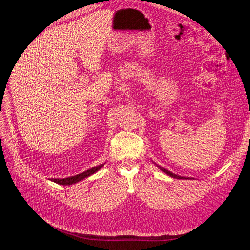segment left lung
<instances>
[{"label":"left lung","mask_w":250,"mask_h":250,"mask_svg":"<svg viewBox=\"0 0 250 250\" xmlns=\"http://www.w3.org/2000/svg\"><path fill=\"white\" fill-rule=\"evenodd\" d=\"M160 169H161V170L164 172V173H166L167 175H170L171 177H173V178H178V179H188L187 177H185V176H181V175H176V174H174V173H172L171 171H168V170H166V169H164L163 167H160L159 165H157ZM189 179V178H188Z\"/></svg>","instance_id":"obj_1"}]
</instances>
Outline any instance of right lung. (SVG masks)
<instances>
[{"label": "right lung", "mask_w": 250, "mask_h": 250, "mask_svg": "<svg viewBox=\"0 0 250 250\" xmlns=\"http://www.w3.org/2000/svg\"><path fill=\"white\" fill-rule=\"evenodd\" d=\"M104 165V164H101L98 166H95V167H92L90 169H88V170L80 173V174H77V175H74V176H69V177H65V178H52L51 181L58 184V185H62V186H71L73 184H77L79 182L83 181L84 178L90 176L92 174H94L96 171H98L99 169H101L103 166Z\"/></svg>", "instance_id": "1"}]
</instances>
